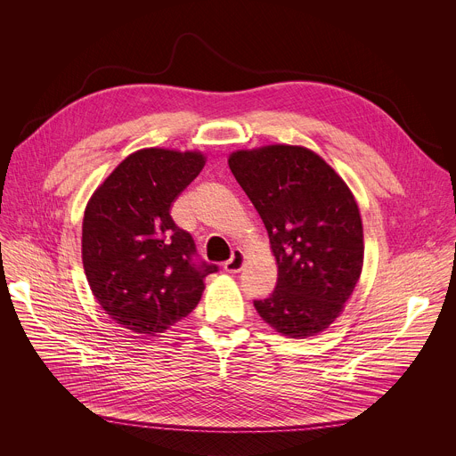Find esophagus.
<instances>
[{"instance_id":"obj_1","label":"esophagus","mask_w":456,"mask_h":456,"mask_svg":"<svg viewBox=\"0 0 456 456\" xmlns=\"http://www.w3.org/2000/svg\"><path fill=\"white\" fill-rule=\"evenodd\" d=\"M243 259H245L243 252L236 248V250L232 252L231 259H227V262L224 264V271H225V273H229V274H236V273H240V271H241V267H243Z\"/></svg>"}]
</instances>
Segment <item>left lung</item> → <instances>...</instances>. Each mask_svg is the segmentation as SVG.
<instances>
[{
    "label": "left lung",
    "instance_id": "1",
    "mask_svg": "<svg viewBox=\"0 0 456 456\" xmlns=\"http://www.w3.org/2000/svg\"><path fill=\"white\" fill-rule=\"evenodd\" d=\"M229 167L269 232L278 281L257 314L290 338L329 329L362 269V224L343 178L299 146L236 151Z\"/></svg>",
    "mask_w": 456,
    "mask_h": 456
}]
</instances>
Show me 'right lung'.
I'll use <instances>...</instances> for the list:
<instances>
[{"mask_svg": "<svg viewBox=\"0 0 456 456\" xmlns=\"http://www.w3.org/2000/svg\"><path fill=\"white\" fill-rule=\"evenodd\" d=\"M206 164L197 151L141 150L94 192L83 220V265L104 312L137 334H159L199 305L204 262L171 204Z\"/></svg>", "mask_w": 456, "mask_h": 456, "instance_id": "right-lung-1", "label": "right lung"}]
</instances>
